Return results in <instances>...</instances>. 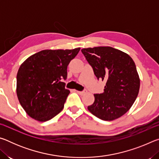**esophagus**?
Returning a JSON list of instances; mask_svg holds the SVG:
<instances>
[{"label":"esophagus","mask_w":159,"mask_h":159,"mask_svg":"<svg viewBox=\"0 0 159 159\" xmlns=\"http://www.w3.org/2000/svg\"><path fill=\"white\" fill-rule=\"evenodd\" d=\"M77 93H79V95H84L85 94L87 93V90H83V91H77Z\"/></svg>","instance_id":"34e87169"}]
</instances>
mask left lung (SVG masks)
<instances>
[{
    "mask_svg": "<svg viewBox=\"0 0 159 159\" xmlns=\"http://www.w3.org/2000/svg\"><path fill=\"white\" fill-rule=\"evenodd\" d=\"M98 79L106 80L104 92L95 94V102L88 109L103 120L122 116L133 105L140 85L136 66L128 54L111 47L81 50Z\"/></svg>",
    "mask_w": 159,
    "mask_h": 159,
    "instance_id": "obj_1",
    "label": "left lung"
}]
</instances>
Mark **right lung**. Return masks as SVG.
I'll list each match as a JSON object with an SVG mask.
<instances>
[{
    "instance_id": "right-lung-1",
    "label": "right lung",
    "mask_w": 159,
    "mask_h": 159,
    "mask_svg": "<svg viewBox=\"0 0 159 159\" xmlns=\"http://www.w3.org/2000/svg\"><path fill=\"white\" fill-rule=\"evenodd\" d=\"M80 49L44 50L21 64L17 74V95L29 116L47 121L63 109L70 91L62 81L66 79L67 66Z\"/></svg>"
}]
</instances>
